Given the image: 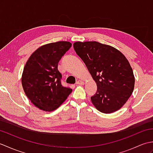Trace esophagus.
Wrapping results in <instances>:
<instances>
[{
    "instance_id": "esophagus-1",
    "label": "esophagus",
    "mask_w": 153,
    "mask_h": 153,
    "mask_svg": "<svg viewBox=\"0 0 153 153\" xmlns=\"http://www.w3.org/2000/svg\"><path fill=\"white\" fill-rule=\"evenodd\" d=\"M84 83H84L83 81H82V80H79L76 82L77 85H84Z\"/></svg>"
}]
</instances>
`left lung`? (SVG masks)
<instances>
[{"label": "left lung", "mask_w": 153, "mask_h": 153, "mask_svg": "<svg viewBox=\"0 0 153 153\" xmlns=\"http://www.w3.org/2000/svg\"><path fill=\"white\" fill-rule=\"evenodd\" d=\"M73 46L97 83V91L91 97L94 106L105 114L120 110L134 89L128 59L116 48L97 41H77Z\"/></svg>", "instance_id": "8db88e82"}]
</instances>
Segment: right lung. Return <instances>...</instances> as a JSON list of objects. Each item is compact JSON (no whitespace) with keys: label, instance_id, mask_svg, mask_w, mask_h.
Listing matches in <instances>:
<instances>
[{"label":"right lung","instance_id":"obj_1","mask_svg":"<svg viewBox=\"0 0 153 153\" xmlns=\"http://www.w3.org/2000/svg\"><path fill=\"white\" fill-rule=\"evenodd\" d=\"M71 43L58 41L41 46L25 64L22 84L25 95L40 110L51 112L57 109L72 91L61 84L62 74L58 63L69 50Z\"/></svg>","mask_w":153,"mask_h":153}]
</instances>
